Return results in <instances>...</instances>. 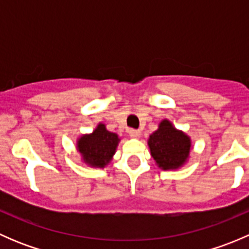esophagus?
<instances>
[{
	"label": "esophagus",
	"instance_id": "obj_1",
	"mask_svg": "<svg viewBox=\"0 0 249 249\" xmlns=\"http://www.w3.org/2000/svg\"><path fill=\"white\" fill-rule=\"evenodd\" d=\"M129 135H130V137H132V139H140V137H141V131H140V130L131 129L129 131Z\"/></svg>",
	"mask_w": 249,
	"mask_h": 249
}]
</instances>
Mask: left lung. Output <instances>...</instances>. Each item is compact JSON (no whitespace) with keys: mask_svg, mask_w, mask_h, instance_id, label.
Masks as SVG:
<instances>
[{"mask_svg":"<svg viewBox=\"0 0 249 249\" xmlns=\"http://www.w3.org/2000/svg\"><path fill=\"white\" fill-rule=\"evenodd\" d=\"M148 145L160 169L176 170L187 162L192 141L188 135L176 129L170 120L165 119L159 124V129L149 136Z\"/></svg>","mask_w":249,"mask_h":249,"instance_id":"obj_1","label":"left lung"}]
</instances>
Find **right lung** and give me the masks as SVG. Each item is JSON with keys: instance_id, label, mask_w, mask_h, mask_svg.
<instances>
[{"instance_id": "right-lung-1", "label": "right lung", "mask_w": 249, "mask_h": 249, "mask_svg": "<svg viewBox=\"0 0 249 249\" xmlns=\"http://www.w3.org/2000/svg\"><path fill=\"white\" fill-rule=\"evenodd\" d=\"M119 141L117 134L108 131L106 125L100 123L91 134L83 135L78 140L77 149L85 164L104 169L112 160Z\"/></svg>"}]
</instances>
